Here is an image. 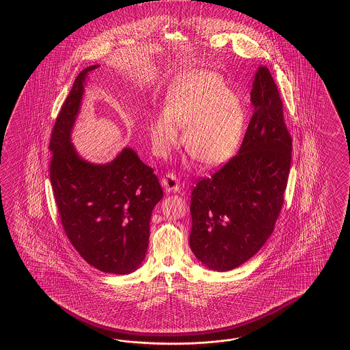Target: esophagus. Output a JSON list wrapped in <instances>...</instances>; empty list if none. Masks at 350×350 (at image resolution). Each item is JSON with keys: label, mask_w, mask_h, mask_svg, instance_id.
I'll use <instances>...</instances> for the list:
<instances>
[{"label": "esophagus", "mask_w": 350, "mask_h": 350, "mask_svg": "<svg viewBox=\"0 0 350 350\" xmlns=\"http://www.w3.org/2000/svg\"><path fill=\"white\" fill-rule=\"evenodd\" d=\"M161 185L164 186V189L167 192H177L180 190V180L176 177V174L168 173L161 178Z\"/></svg>", "instance_id": "1"}]
</instances>
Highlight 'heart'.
Segmentation results:
<instances>
[{
    "label": "heart",
    "mask_w": 350,
    "mask_h": 350,
    "mask_svg": "<svg viewBox=\"0 0 350 350\" xmlns=\"http://www.w3.org/2000/svg\"><path fill=\"white\" fill-rule=\"evenodd\" d=\"M243 103L211 72L180 75L170 85L164 110L152 118L150 135L154 151L165 157L180 142L205 167H218L232 158L244 136Z\"/></svg>",
    "instance_id": "obj_1"
}]
</instances>
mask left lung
I'll return each mask as SVG.
<instances>
[{
  "label": "left lung",
  "instance_id": "left-lung-1",
  "mask_svg": "<svg viewBox=\"0 0 350 350\" xmlns=\"http://www.w3.org/2000/svg\"><path fill=\"white\" fill-rule=\"evenodd\" d=\"M253 117L239 154L196 183L191 195L192 253L213 271L249 260L273 232L291 164L293 141L268 68L259 66L250 94Z\"/></svg>",
  "mask_w": 350,
  "mask_h": 350
}]
</instances>
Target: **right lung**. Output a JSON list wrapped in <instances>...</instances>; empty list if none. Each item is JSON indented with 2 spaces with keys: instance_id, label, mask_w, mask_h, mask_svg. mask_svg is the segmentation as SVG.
Here are the masks:
<instances>
[{
  "instance_id": "add662e5",
  "label": "right lung",
  "mask_w": 350,
  "mask_h": 350,
  "mask_svg": "<svg viewBox=\"0 0 350 350\" xmlns=\"http://www.w3.org/2000/svg\"><path fill=\"white\" fill-rule=\"evenodd\" d=\"M91 65L75 78L53 126L50 180L64 231L88 265L127 275L145 259L150 218L163 198L154 170L132 148L106 164L82 159L70 142Z\"/></svg>"
}]
</instances>
